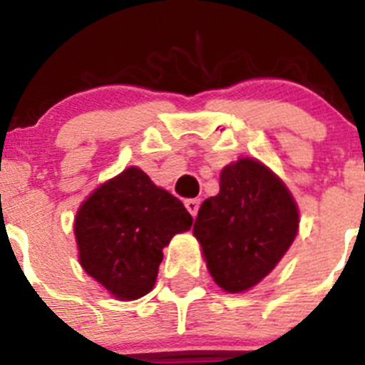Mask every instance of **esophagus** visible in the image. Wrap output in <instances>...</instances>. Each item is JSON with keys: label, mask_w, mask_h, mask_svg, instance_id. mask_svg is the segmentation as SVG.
I'll use <instances>...</instances> for the list:
<instances>
[{"label": "esophagus", "mask_w": 365, "mask_h": 365, "mask_svg": "<svg viewBox=\"0 0 365 365\" xmlns=\"http://www.w3.org/2000/svg\"><path fill=\"white\" fill-rule=\"evenodd\" d=\"M185 206H186V210L192 214V217H195L199 212V199H186Z\"/></svg>", "instance_id": "1"}]
</instances>
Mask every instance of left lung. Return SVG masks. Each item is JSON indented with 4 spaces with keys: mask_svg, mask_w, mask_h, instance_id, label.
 <instances>
[{
    "mask_svg": "<svg viewBox=\"0 0 365 365\" xmlns=\"http://www.w3.org/2000/svg\"><path fill=\"white\" fill-rule=\"evenodd\" d=\"M219 193L199 208L193 235L208 272L237 294L278 265L298 234V206L276 173L243 157L222 168Z\"/></svg>",
    "mask_w": 365,
    "mask_h": 365,
    "instance_id": "8db88e82",
    "label": "left lung"
}]
</instances>
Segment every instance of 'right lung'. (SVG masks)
Masks as SVG:
<instances>
[{"instance_id":"1","label":"right lung","mask_w":365,"mask_h":365,"mask_svg":"<svg viewBox=\"0 0 365 365\" xmlns=\"http://www.w3.org/2000/svg\"><path fill=\"white\" fill-rule=\"evenodd\" d=\"M192 222L175 195L131 166L98 186L76 212L80 265L115 298L137 299L153 289L163 248Z\"/></svg>"}]
</instances>
